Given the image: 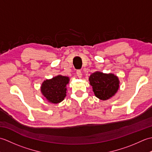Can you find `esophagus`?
Wrapping results in <instances>:
<instances>
[{
  "mask_svg": "<svg viewBox=\"0 0 152 152\" xmlns=\"http://www.w3.org/2000/svg\"><path fill=\"white\" fill-rule=\"evenodd\" d=\"M76 74H77V76H78V78H82V74L81 70H77V71H76Z\"/></svg>",
  "mask_w": 152,
  "mask_h": 152,
  "instance_id": "esophagus-1",
  "label": "esophagus"
}]
</instances>
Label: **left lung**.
Masks as SVG:
<instances>
[{
	"label": "left lung",
	"mask_w": 152,
	"mask_h": 152,
	"mask_svg": "<svg viewBox=\"0 0 152 152\" xmlns=\"http://www.w3.org/2000/svg\"><path fill=\"white\" fill-rule=\"evenodd\" d=\"M89 80L95 96L103 101L111 98L119 89L118 78L112 74L96 72L89 76Z\"/></svg>",
	"instance_id": "1"
}]
</instances>
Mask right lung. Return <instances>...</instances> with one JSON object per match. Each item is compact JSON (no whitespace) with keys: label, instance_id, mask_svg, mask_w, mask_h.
Segmentation results:
<instances>
[{"label":"right lung","instance_id":"obj_1","mask_svg":"<svg viewBox=\"0 0 152 152\" xmlns=\"http://www.w3.org/2000/svg\"><path fill=\"white\" fill-rule=\"evenodd\" d=\"M69 82V77L61 75L46 80L42 83L41 92L48 101L57 104L66 96V86Z\"/></svg>","mask_w":152,"mask_h":152}]
</instances>
